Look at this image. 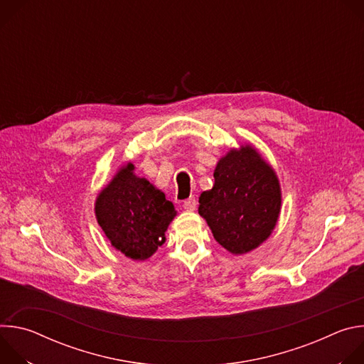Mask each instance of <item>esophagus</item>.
<instances>
[{
  "mask_svg": "<svg viewBox=\"0 0 364 364\" xmlns=\"http://www.w3.org/2000/svg\"><path fill=\"white\" fill-rule=\"evenodd\" d=\"M196 205H197V201L194 197H190L187 200H184L183 203V207L187 210V212H194L196 210Z\"/></svg>",
  "mask_w": 364,
  "mask_h": 364,
  "instance_id": "obj_1",
  "label": "esophagus"
}]
</instances>
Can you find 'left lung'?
<instances>
[{
  "label": "left lung",
  "mask_w": 364,
  "mask_h": 364,
  "mask_svg": "<svg viewBox=\"0 0 364 364\" xmlns=\"http://www.w3.org/2000/svg\"><path fill=\"white\" fill-rule=\"evenodd\" d=\"M215 186L198 197V215L219 245L247 253L272 233L281 212V187L272 167L252 145L230 149L215 170Z\"/></svg>",
  "instance_id": "left-lung-1"
}]
</instances>
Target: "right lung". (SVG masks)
<instances>
[{"label": "right lung", "mask_w": 364, "mask_h": 364, "mask_svg": "<svg viewBox=\"0 0 364 364\" xmlns=\"http://www.w3.org/2000/svg\"><path fill=\"white\" fill-rule=\"evenodd\" d=\"M134 164L119 168L95 203V215L111 245L134 261H145L166 242L177 215L174 204L148 180L134 174Z\"/></svg>", "instance_id": "add662e5"}]
</instances>
